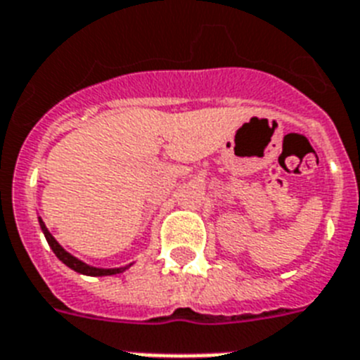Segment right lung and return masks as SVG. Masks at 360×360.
<instances>
[{"label": "right lung", "instance_id": "right-lung-1", "mask_svg": "<svg viewBox=\"0 0 360 360\" xmlns=\"http://www.w3.org/2000/svg\"><path fill=\"white\" fill-rule=\"evenodd\" d=\"M38 221H40V226H41V232H44L45 240H47V243H49V247L53 249V252L56 255V258L60 259V262H63V264L68 265L69 269H72V271H77V273L80 274H86V276H111V274H119L122 273V271H126V269L129 267V265H126V267H115V269H101V267H93V265H87L84 264L82 259L75 258L72 255H69L68 250L63 249L62 245H60L58 241L54 240L53 234H51L49 231H47V226H45V223L41 221V217H38Z\"/></svg>", "mask_w": 360, "mask_h": 360}]
</instances>
